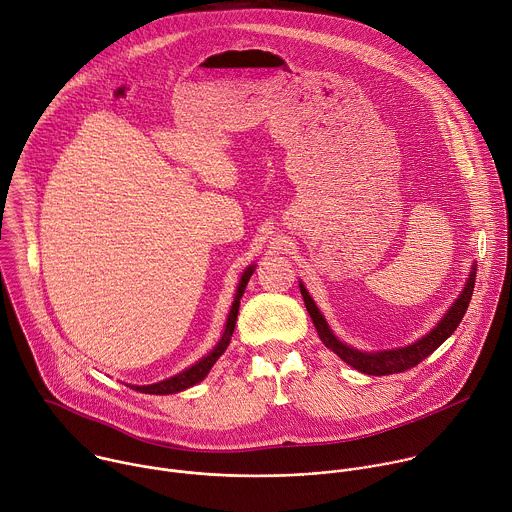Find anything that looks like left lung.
I'll list each match as a JSON object with an SVG mask.
<instances>
[{
  "label": "left lung",
  "mask_w": 512,
  "mask_h": 512,
  "mask_svg": "<svg viewBox=\"0 0 512 512\" xmlns=\"http://www.w3.org/2000/svg\"><path fill=\"white\" fill-rule=\"evenodd\" d=\"M474 279H476V265L470 267L468 279L464 289L460 291V295L454 299V303L448 307V311L440 317V321L420 339H416L414 344L404 346V348H394V350H382V352H362L356 350L348 344H344L339 339L329 323L325 321V317L321 315L319 307L315 305V301L311 299L309 291L305 289V285L299 281V289L307 307V313L313 319V325L319 333V339L325 344V348H329L333 354H337L346 364H350L352 368H356L358 372H364L368 376H388V374H398V372H406L414 366H418L422 360H426L434 350H438L446 339L454 333V329L458 327V323L462 321L472 291H474Z\"/></svg>",
  "instance_id": "left-lung-1"
}]
</instances>
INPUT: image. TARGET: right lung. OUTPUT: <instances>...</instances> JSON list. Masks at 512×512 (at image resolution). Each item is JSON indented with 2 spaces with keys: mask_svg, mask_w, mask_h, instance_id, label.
Segmentation results:
<instances>
[{
  "mask_svg": "<svg viewBox=\"0 0 512 512\" xmlns=\"http://www.w3.org/2000/svg\"><path fill=\"white\" fill-rule=\"evenodd\" d=\"M255 271V265H249L241 279H239V285H237V291H235V299H233V305H231V311L227 315V323H225V329H223V335L217 342V346L207 354L203 356L199 362H195L191 368L179 372L177 376H170L162 382H156V384H148V386H132V384H126L130 386L132 390L136 392H142V394H154V396H166V394H177V392H183L199 382H203L207 378V374L211 372V368L217 364V360L225 354V350L229 348L231 344V335H233V329H235V323H237V313H239V303H241V297L245 293V287L251 279Z\"/></svg>",
  "mask_w": 512,
  "mask_h": 512,
  "instance_id": "obj_1",
  "label": "right lung"
}]
</instances>
